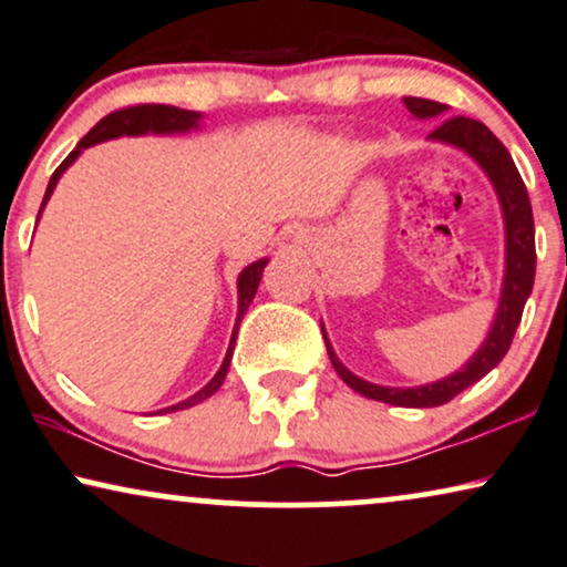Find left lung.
<instances>
[{"label": "left lung", "instance_id": "1", "mask_svg": "<svg viewBox=\"0 0 567 567\" xmlns=\"http://www.w3.org/2000/svg\"><path fill=\"white\" fill-rule=\"evenodd\" d=\"M404 105L414 113L417 118H433L437 113L449 109L446 103L437 101H425V97H404ZM430 140L449 142V145L462 147L464 153H470L474 161H477L489 181L495 184V192L501 196L503 205V217H505V282H503V296H501V308H497L495 323L489 329V337L485 344L480 347L477 354L466 362L462 371L449 375V379L427 383V386L417 389H386L375 386V383H368L352 375L342 362L337 360V354L331 352L329 339L323 334V342H327V352L331 365L339 373L347 386L358 391V394L375 399V402H386L394 406H441L462 394L464 389H470L472 383H477L482 375H487L493 368L505 358L508 347L513 342V334H516L520 313H524L526 298L532 296L534 288V271H537V248H534V215H532V202L529 192H526L524 181H520V173L513 163V157L501 140L495 137L493 132L487 130L482 121L466 118V116H454L441 121L433 132H430Z\"/></svg>", "mask_w": 567, "mask_h": 567}]
</instances>
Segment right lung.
<instances>
[{
    "instance_id": "right-lung-1",
    "label": "right lung",
    "mask_w": 567,
    "mask_h": 567,
    "mask_svg": "<svg viewBox=\"0 0 567 567\" xmlns=\"http://www.w3.org/2000/svg\"><path fill=\"white\" fill-rule=\"evenodd\" d=\"M196 121H199V113L196 111H184V109H176V105H163V103H140V105H126V109H118L109 113V116L97 121V124L90 130L85 137L78 142V147L72 150L70 155L64 157V163L59 165L54 171V176L49 181V188L47 194H43V202H41V209L47 205V199L54 192L56 181L62 173L70 168L74 163V157H78L82 150L85 147H93L97 142L103 140H113V137H121V134H145V132H188L192 126H196ZM41 209H38V215H41ZM267 267V259H259L254 261L251 267H246L240 271L238 277V321H236V329H233V337H230V347H228V354H225L223 360V368L217 371V375L213 381L207 383L205 389L196 391L194 396L184 399V402L173 404V406H165L161 412H178V410H186V406H194L199 402H205L207 396H213L217 389L223 386L225 381V373H228V365H230V358H233V344H236V337H238V327H240V319H244L246 308L251 306V300L256 296V288H259V279H261V271Z\"/></svg>"
}]
</instances>
